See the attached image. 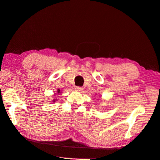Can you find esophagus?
<instances>
[{
	"label": "esophagus",
	"mask_w": 160,
	"mask_h": 160,
	"mask_svg": "<svg viewBox=\"0 0 160 160\" xmlns=\"http://www.w3.org/2000/svg\"><path fill=\"white\" fill-rule=\"evenodd\" d=\"M75 90H76V91H82V90L83 89V88H82V87H75Z\"/></svg>",
	"instance_id": "obj_1"
}]
</instances>
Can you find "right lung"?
<instances>
[{
  "mask_svg": "<svg viewBox=\"0 0 160 160\" xmlns=\"http://www.w3.org/2000/svg\"><path fill=\"white\" fill-rule=\"evenodd\" d=\"M57 92L59 93V92H60V89H58V90H57Z\"/></svg>",
  "mask_w": 160,
  "mask_h": 160,
  "instance_id": "obj_1",
  "label": "right lung"
}]
</instances>
